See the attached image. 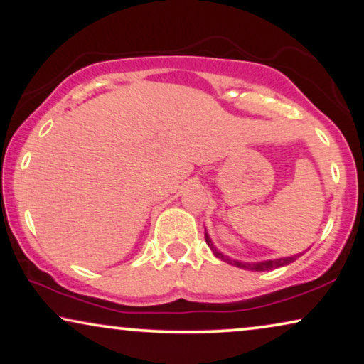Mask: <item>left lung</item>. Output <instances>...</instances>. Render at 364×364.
<instances>
[{"label":"left lung","instance_id":"left-lung-1","mask_svg":"<svg viewBox=\"0 0 364 364\" xmlns=\"http://www.w3.org/2000/svg\"><path fill=\"white\" fill-rule=\"evenodd\" d=\"M206 242L209 247H211V250L214 252V255H216L218 259L224 260V262L231 264V265H235V267L239 269H245V270H255V272H265V270H274V269H279V267H284V265H289L294 262V260H296L300 257L301 254H295L291 255V257H280V259H270V260H262V262H240V260H234L231 257H228V255H224L223 252H219V250L214 247L213 240L209 239V235L206 234Z\"/></svg>","mask_w":364,"mask_h":364}]
</instances>
